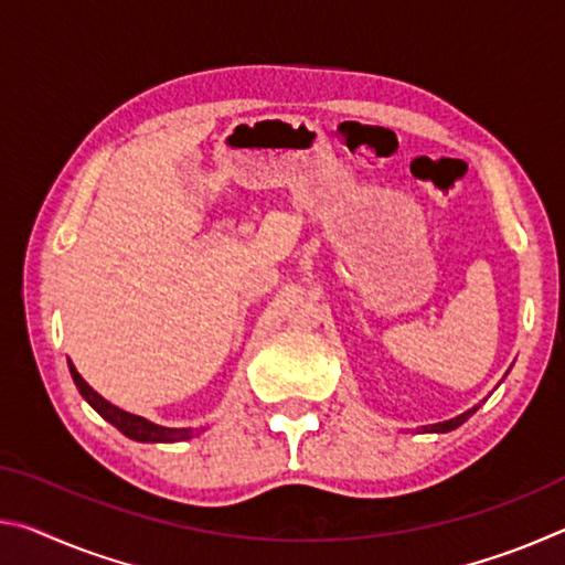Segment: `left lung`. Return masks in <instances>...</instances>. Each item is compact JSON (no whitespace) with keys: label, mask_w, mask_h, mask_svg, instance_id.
<instances>
[{"label":"left lung","mask_w":565,"mask_h":565,"mask_svg":"<svg viewBox=\"0 0 565 565\" xmlns=\"http://www.w3.org/2000/svg\"><path fill=\"white\" fill-rule=\"evenodd\" d=\"M478 411V406H473V408H468L466 414H461V416H456V418H451V420H444V424H434V426H424V431L426 434H446V431H454V428H458L463 424V420L471 416V414H476Z\"/></svg>","instance_id":"obj_1"}]
</instances>
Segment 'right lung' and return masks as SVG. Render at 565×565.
<instances>
[{"label":"right lung","mask_w":565,"mask_h":565,"mask_svg":"<svg viewBox=\"0 0 565 565\" xmlns=\"http://www.w3.org/2000/svg\"><path fill=\"white\" fill-rule=\"evenodd\" d=\"M70 371H72V379L76 388H79V394L84 396V401L97 411L102 418H107L111 426H117L124 436L134 438V441H141V444H174V441H186V438L196 436L199 431L194 428H167V426H159V424H151V420L141 418V416H134L129 411H124L119 406L109 404L107 398H102L97 391H94L87 381L79 376V371L74 369V363L70 361Z\"/></svg>","instance_id":"right-lung-1"}]
</instances>
